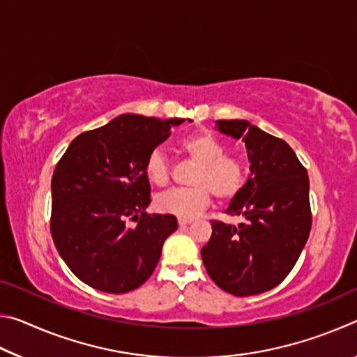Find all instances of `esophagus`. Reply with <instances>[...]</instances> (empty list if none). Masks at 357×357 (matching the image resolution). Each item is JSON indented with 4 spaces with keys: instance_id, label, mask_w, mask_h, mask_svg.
Listing matches in <instances>:
<instances>
[{
    "instance_id": "obj_1",
    "label": "esophagus",
    "mask_w": 357,
    "mask_h": 357,
    "mask_svg": "<svg viewBox=\"0 0 357 357\" xmlns=\"http://www.w3.org/2000/svg\"><path fill=\"white\" fill-rule=\"evenodd\" d=\"M178 223H179V227H185V225H190V223H192V220H185V219H179V220H178Z\"/></svg>"
}]
</instances>
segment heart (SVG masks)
<instances>
[{
	"instance_id": "b5f03b06",
	"label": "heart",
	"mask_w": 357,
	"mask_h": 357,
	"mask_svg": "<svg viewBox=\"0 0 357 357\" xmlns=\"http://www.w3.org/2000/svg\"><path fill=\"white\" fill-rule=\"evenodd\" d=\"M181 151L197 162L198 168L192 178L193 189H172L155 198V208L160 213L195 219L215 197L219 202H229L238 195L245 183L243 162L227 155V148L209 132H198L181 142ZM144 174L151 184L162 187L170 179V164L165 154L155 149L144 162Z\"/></svg>"
}]
</instances>
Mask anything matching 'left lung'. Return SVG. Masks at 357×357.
Returning a JSON list of instances; mask_svg holds the SVG:
<instances>
[{
  "instance_id": "left-lung-1",
  "label": "left lung",
  "mask_w": 357,
  "mask_h": 357,
  "mask_svg": "<svg viewBox=\"0 0 357 357\" xmlns=\"http://www.w3.org/2000/svg\"><path fill=\"white\" fill-rule=\"evenodd\" d=\"M215 126L245 143L250 176L225 211L243 215L244 223L213 220V234L202 249L204 268L229 294L269 291L289 274L309 239V176L282 138L245 119H220Z\"/></svg>"
}]
</instances>
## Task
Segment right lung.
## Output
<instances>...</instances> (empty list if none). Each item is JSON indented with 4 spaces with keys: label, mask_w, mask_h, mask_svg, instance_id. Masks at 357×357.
Wrapping results in <instances>:
<instances>
[{
    "label": "right lung",
    "mask_w": 357,
    "mask_h": 357,
    "mask_svg": "<svg viewBox=\"0 0 357 357\" xmlns=\"http://www.w3.org/2000/svg\"><path fill=\"white\" fill-rule=\"evenodd\" d=\"M185 119L126 113L72 140L52 178V236L78 279L105 293H129L146 282L174 215L146 213L148 155ZM128 220L137 222L135 227Z\"/></svg>",
    "instance_id": "add662e5"
}]
</instances>
